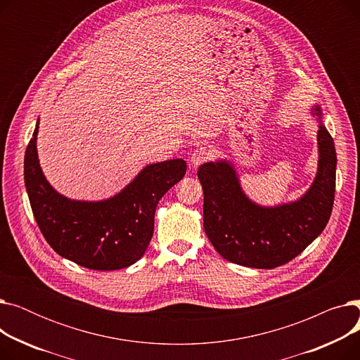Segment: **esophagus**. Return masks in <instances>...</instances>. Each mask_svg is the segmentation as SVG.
I'll use <instances>...</instances> for the list:
<instances>
[{
	"label": "esophagus",
	"mask_w": 360,
	"mask_h": 360,
	"mask_svg": "<svg viewBox=\"0 0 360 360\" xmlns=\"http://www.w3.org/2000/svg\"><path fill=\"white\" fill-rule=\"evenodd\" d=\"M209 158H210V151L207 150L205 147H198L191 153V158H190L191 166L198 167L200 165H202L204 162L209 160Z\"/></svg>",
	"instance_id": "1"
}]
</instances>
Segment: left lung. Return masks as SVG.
Segmentation results:
<instances>
[{
  "label": "left lung",
  "instance_id": "8db88e82",
  "mask_svg": "<svg viewBox=\"0 0 360 360\" xmlns=\"http://www.w3.org/2000/svg\"><path fill=\"white\" fill-rule=\"evenodd\" d=\"M311 115L318 124L316 174L308 190L293 201L255 202L243 191L229 159L200 166L204 231L224 259L251 269H274L299 255L326 229L334 202L337 156L318 103L311 106Z\"/></svg>",
  "mask_w": 360,
  "mask_h": 360
}]
</instances>
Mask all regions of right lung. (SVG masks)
<instances>
[{
  "label": "right lung",
  "instance_id": "add662e5",
  "mask_svg": "<svg viewBox=\"0 0 360 360\" xmlns=\"http://www.w3.org/2000/svg\"><path fill=\"white\" fill-rule=\"evenodd\" d=\"M37 132L39 118L25 155V185L36 223L52 250L90 270H120L137 262L153 236L158 202L184 178L186 162L150 163L109 198L72 200L44 175Z\"/></svg>",
  "mask_w": 360,
  "mask_h": 360
}]
</instances>
